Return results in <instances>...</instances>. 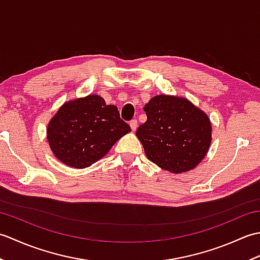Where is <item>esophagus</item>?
Masks as SVG:
<instances>
[{
    "mask_svg": "<svg viewBox=\"0 0 260 260\" xmlns=\"http://www.w3.org/2000/svg\"><path fill=\"white\" fill-rule=\"evenodd\" d=\"M129 126H131V128H132V131H133V132H135V131H136V128H137V120H136V119H133V120H131V123H129Z\"/></svg>",
    "mask_w": 260,
    "mask_h": 260,
    "instance_id": "34e87169",
    "label": "esophagus"
}]
</instances>
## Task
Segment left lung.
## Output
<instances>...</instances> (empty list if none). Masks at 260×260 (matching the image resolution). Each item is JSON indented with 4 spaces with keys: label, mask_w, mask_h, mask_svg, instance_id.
I'll return each mask as SVG.
<instances>
[{
    "label": "left lung",
    "mask_w": 260,
    "mask_h": 260,
    "mask_svg": "<svg viewBox=\"0 0 260 260\" xmlns=\"http://www.w3.org/2000/svg\"><path fill=\"white\" fill-rule=\"evenodd\" d=\"M144 110L147 120L136 131L147 158L171 173L198 167L209 151L212 126L208 115L189 99L157 95Z\"/></svg>",
    "instance_id": "obj_1"
}]
</instances>
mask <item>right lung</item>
<instances>
[{
  "label": "right lung",
  "instance_id": "right-lung-1",
  "mask_svg": "<svg viewBox=\"0 0 260 260\" xmlns=\"http://www.w3.org/2000/svg\"><path fill=\"white\" fill-rule=\"evenodd\" d=\"M131 127L118 109L99 95L66 102L47 127V140L60 162L85 169L104 157Z\"/></svg>",
  "mask_w": 260,
  "mask_h": 260
}]
</instances>
